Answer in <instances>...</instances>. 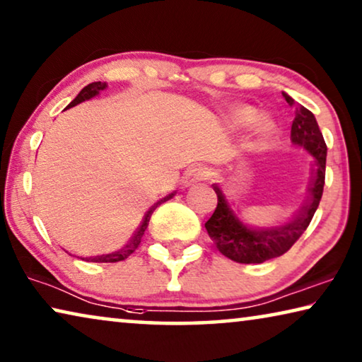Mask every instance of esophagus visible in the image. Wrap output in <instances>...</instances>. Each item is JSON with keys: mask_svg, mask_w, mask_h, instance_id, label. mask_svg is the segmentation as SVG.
Segmentation results:
<instances>
[{"mask_svg": "<svg viewBox=\"0 0 362 362\" xmlns=\"http://www.w3.org/2000/svg\"><path fill=\"white\" fill-rule=\"evenodd\" d=\"M207 176H209V171L205 166H191V168H187L185 176H182V185H185L186 187L194 186L200 181L207 180Z\"/></svg>", "mask_w": 362, "mask_h": 362, "instance_id": "obj_1", "label": "esophagus"}]
</instances>
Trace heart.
<instances>
[{"instance_id":"1","label":"heart","mask_w":362,"mask_h":362,"mask_svg":"<svg viewBox=\"0 0 362 362\" xmlns=\"http://www.w3.org/2000/svg\"><path fill=\"white\" fill-rule=\"evenodd\" d=\"M257 116V111H255L252 107H247V105H241V107H236L231 110L230 113V123L236 127L241 126H247L251 124L252 121ZM274 131V124L270 121L262 119L257 123V132L262 136H269L270 132Z\"/></svg>"}]
</instances>
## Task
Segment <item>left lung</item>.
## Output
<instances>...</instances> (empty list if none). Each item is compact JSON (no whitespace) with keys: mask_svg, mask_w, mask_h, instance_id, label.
Masks as SVG:
<instances>
[{"mask_svg":"<svg viewBox=\"0 0 362 362\" xmlns=\"http://www.w3.org/2000/svg\"><path fill=\"white\" fill-rule=\"evenodd\" d=\"M283 97L290 107H296L291 124V142L314 158V180L309 189V200L301 212L285 225L259 228L247 225L238 210L228 202L223 191L214 185L218 204L205 223V230L216 249L225 257L239 264H262L285 254L309 226L324 192L327 146L315 116L303 105L294 102L288 93L283 92Z\"/></svg>","mask_w":362,"mask_h":362,"instance_id":"obj_1","label":"left lung"}]
</instances>
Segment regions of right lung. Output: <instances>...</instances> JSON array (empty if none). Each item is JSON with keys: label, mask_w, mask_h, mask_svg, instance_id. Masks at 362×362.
Wrapping results in <instances>:
<instances>
[{"label": "right lung", "mask_w": 362, "mask_h": 362, "mask_svg": "<svg viewBox=\"0 0 362 362\" xmlns=\"http://www.w3.org/2000/svg\"><path fill=\"white\" fill-rule=\"evenodd\" d=\"M107 87H108L107 82H92V84L86 86L79 93H77V97L68 105V108H72V107H76V105L86 102V100H90L93 97H97L98 93L102 92V90H105V88H107ZM173 196H175L173 192L168 194V196L163 197V199H160L158 202H155L152 207L148 209V212L144 215L142 223H141V226L137 228V231L134 233V236H132L129 241H127V244H124L123 247L118 249V251H115V252L97 255V257H88L87 262H119V260H124V259L129 257V255L139 247V244H141V239L144 236V233H146V230H147V225H148V221H150V216H152V214H153V210L157 209L160 204L166 202V200H170Z\"/></svg>", "instance_id": "obj_1"}]
</instances>
